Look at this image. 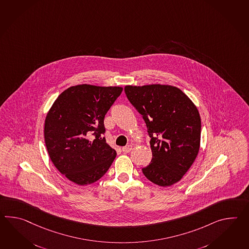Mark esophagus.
I'll return each mask as SVG.
<instances>
[{
  "instance_id": "1",
  "label": "esophagus",
  "mask_w": 249,
  "mask_h": 249,
  "mask_svg": "<svg viewBox=\"0 0 249 249\" xmlns=\"http://www.w3.org/2000/svg\"><path fill=\"white\" fill-rule=\"evenodd\" d=\"M131 150H132V145H131V144H127L126 146L122 147V152H123V153H125V154L129 153Z\"/></svg>"
}]
</instances>
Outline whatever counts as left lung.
<instances>
[{
    "mask_svg": "<svg viewBox=\"0 0 249 249\" xmlns=\"http://www.w3.org/2000/svg\"><path fill=\"white\" fill-rule=\"evenodd\" d=\"M124 90L151 138L153 157L142 169L144 176L160 187L178 182L198 155L201 118L196 106L169 85L126 86Z\"/></svg>",
    "mask_w": 249,
    "mask_h": 249,
    "instance_id": "left-lung-1",
    "label": "left lung"
}]
</instances>
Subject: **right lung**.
<instances>
[{
	"instance_id": "obj_1",
	"label": "right lung",
	"mask_w": 249,
	"mask_h": 249,
	"mask_svg": "<svg viewBox=\"0 0 249 249\" xmlns=\"http://www.w3.org/2000/svg\"><path fill=\"white\" fill-rule=\"evenodd\" d=\"M122 89L77 85L64 90L52 105L44 121L45 145L57 170L71 182L97 181L115 159L116 151L103 138L104 120Z\"/></svg>"
}]
</instances>
